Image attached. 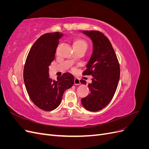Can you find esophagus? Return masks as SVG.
Instances as JSON below:
<instances>
[{
    "label": "esophagus",
    "mask_w": 149,
    "mask_h": 149,
    "mask_svg": "<svg viewBox=\"0 0 149 149\" xmlns=\"http://www.w3.org/2000/svg\"><path fill=\"white\" fill-rule=\"evenodd\" d=\"M74 84H75V85H79V84H81L80 80H79V79L78 78H74Z\"/></svg>",
    "instance_id": "34e87169"
}]
</instances>
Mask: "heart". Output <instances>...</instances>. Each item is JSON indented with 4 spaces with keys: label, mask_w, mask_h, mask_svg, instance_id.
Returning <instances> with one entry per match:
<instances>
[{
    "label": "heart",
    "mask_w": 149,
    "mask_h": 149,
    "mask_svg": "<svg viewBox=\"0 0 149 149\" xmlns=\"http://www.w3.org/2000/svg\"><path fill=\"white\" fill-rule=\"evenodd\" d=\"M73 46L74 49H82L86 51L88 48V43L84 39L76 38L73 41Z\"/></svg>",
    "instance_id": "obj_1"
}]
</instances>
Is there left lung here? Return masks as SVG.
<instances>
[{
  "label": "left lung",
  "instance_id": "1",
  "mask_svg": "<svg viewBox=\"0 0 149 149\" xmlns=\"http://www.w3.org/2000/svg\"><path fill=\"white\" fill-rule=\"evenodd\" d=\"M81 32L93 43L92 55L83 73L91 75L92 82L88 84L90 93L81 99V103L89 111H98L105 107L114 95L120 78V66L112 45L104 35L93 30ZM80 82L86 83L83 79Z\"/></svg>",
  "mask_w": 149,
  "mask_h": 149
}]
</instances>
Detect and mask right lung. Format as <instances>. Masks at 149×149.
Returning <instances> with one entry per match:
<instances>
[{"label": "right lung", "mask_w": 149, "mask_h": 149, "mask_svg": "<svg viewBox=\"0 0 149 149\" xmlns=\"http://www.w3.org/2000/svg\"><path fill=\"white\" fill-rule=\"evenodd\" d=\"M61 32L42 35L31 47L26 59L24 80L29 96L35 104L46 111L54 110L61 103L65 90L74 84V78L65 73L57 80L49 78V66L55 59Z\"/></svg>", "instance_id": "obj_1"}]
</instances>
